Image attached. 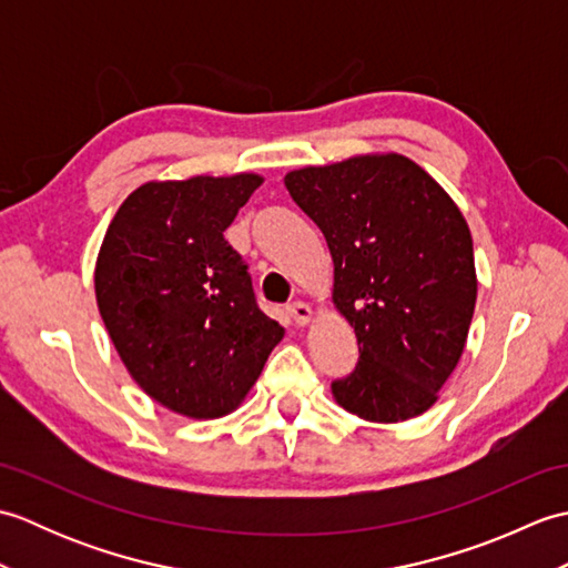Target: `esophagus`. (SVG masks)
Here are the masks:
<instances>
[{"label": "esophagus", "instance_id": "esophagus-1", "mask_svg": "<svg viewBox=\"0 0 568 568\" xmlns=\"http://www.w3.org/2000/svg\"><path fill=\"white\" fill-rule=\"evenodd\" d=\"M285 312H287V315H291V320L295 324H300V327H303V324H307L312 320V307L307 303H303V300H295V303H291V305L285 307Z\"/></svg>", "mask_w": 568, "mask_h": 568}]
</instances>
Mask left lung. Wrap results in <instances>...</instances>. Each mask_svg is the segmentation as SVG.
<instances>
[{
	"label": "left lung",
	"instance_id": "obj_1",
	"mask_svg": "<svg viewBox=\"0 0 568 568\" xmlns=\"http://www.w3.org/2000/svg\"><path fill=\"white\" fill-rule=\"evenodd\" d=\"M334 258V305L358 364L332 393L368 422L425 413L462 358L476 307L474 241L454 200L405 155H356L285 175Z\"/></svg>",
	"mask_w": 568,
	"mask_h": 568
}]
</instances>
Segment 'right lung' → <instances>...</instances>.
Listing matches in <instances>:
<instances>
[{
  "label": "right lung",
  "mask_w": 568,
  "mask_h": 568,
  "mask_svg": "<svg viewBox=\"0 0 568 568\" xmlns=\"http://www.w3.org/2000/svg\"><path fill=\"white\" fill-rule=\"evenodd\" d=\"M261 183L251 173L146 183L102 241L94 293L104 327L131 378L185 417L232 413L283 339L224 239Z\"/></svg>",
  "instance_id": "add662e5"
}]
</instances>
